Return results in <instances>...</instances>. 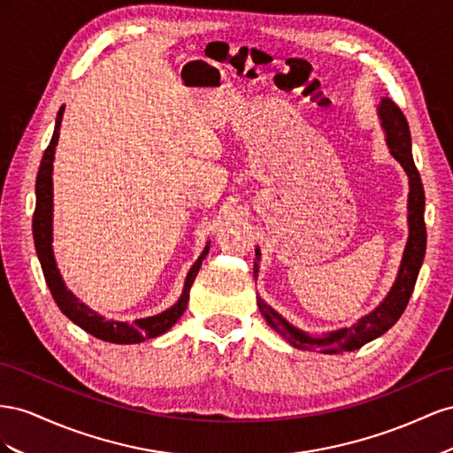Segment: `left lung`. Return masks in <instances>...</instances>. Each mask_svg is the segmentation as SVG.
<instances>
[{"label":"left lung","instance_id":"8db88e82","mask_svg":"<svg viewBox=\"0 0 453 453\" xmlns=\"http://www.w3.org/2000/svg\"><path fill=\"white\" fill-rule=\"evenodd\" d=\"M378 110H380L381 125L387 131V146H389L393 157L403 165V169L410 178V196H408L410 237H408L403 264H400V269H398V277L393 284L389 296H387L376 311L363 317L353 326L342 328L338 332H330L328 335H322V338H313V335H307L305 332L294 328L265 302L257 298V307H260V313L267 320V325L296 349H307V351L317 349V351L328 353V355L360 349L365 343L380 338L381 334H385L395 325V322L400 319V315L404 313V309L410 302V296L413 292V287H416V280L425 257V249H427V227H425V191H423L419 171L411 157L410 127L403 110H400L391 98H383ZM256 257L260 260V250L257 249H256Z\"/></svg>","mask_w":453,"mask_h":453}]
</instances>
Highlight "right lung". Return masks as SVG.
Masks as SVG:
<instances>
[{
    "label": "right lung",
    "mask_w": 453,
    "mask_h": 453,
    "mask_svg": "<svg viewBox=\"0 0 453 453\" xmlns=\"http://www.w3.org/2000/svg\"><path fill=\"white\" fill-rule=\"evenodd\" d=\"M62 113L64 106L60 108L57 115V125H55V133L53 138H50L49 146L43 153V159L40 165V171H37V180H35V211H34V219H32V231H34V242H35V252L37 257H40V264L43 269V275L47 280V287L53 294V298L57 305L60 307V311L66 315L72 322H75L77 326L83 328L95 338L102 342H110V343H140L144 340L155 338V335H161L166 330H169L173 325H176V320L184 315L188 300H189V288L193 280H196L201 262L204 260V256L209 254V247H206L201 254L199 260L193 264L189 269L186 284H184V292L180 296V300L166 311L148 317V319H138L134 322H118V320H106L104 317H98L93 309H88L85 303H81L75 296L66 288L64 284L57 262L53 256V159H55V146L58 142L60 134V123H62Z\"/></svg>",
    "instance_id": "add662e5"
}]
</instances>
